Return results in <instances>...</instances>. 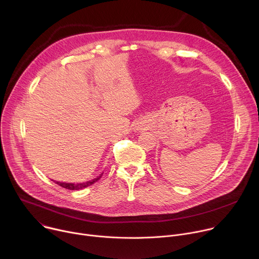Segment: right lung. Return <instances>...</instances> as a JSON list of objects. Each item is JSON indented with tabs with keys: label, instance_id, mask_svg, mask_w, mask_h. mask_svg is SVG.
<instances>
[{
	"label": "right lung",
	"instance_id": "right-lung-1",
	"mask_svg": "<svg viewBox=\"0 0 259 259\" xmlns=\"http://www.w3.org/2000/svg\"><path fill=\"white\" fill-rule=\"evenodd\" d=\"M103 173H101L98 177L94 178L93 180H90V181H87V182H83V183H65V182H59V181H54L55 183H57L58 186L66 189V190H70V191H78V190H82L84 188H87L89 186H91V184H93L94 182L98 181L101 176H102Z\"/></svg>",
	"mask_w": 259,
	"mask_h": 259
}]
</instances>
